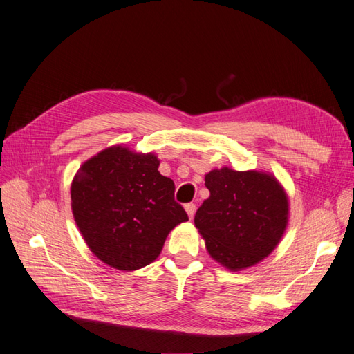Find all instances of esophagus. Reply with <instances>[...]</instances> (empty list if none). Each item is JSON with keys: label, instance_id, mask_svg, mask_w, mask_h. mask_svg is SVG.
Listing matches in <instances>:
<instances>
[{"label": "esophagus", "instance_id": "obj_1", "mask_svg": "<svg viewBox=\"0 0 354 354\" xmlns=\"http://www.w3.org/2000/svg\"><path fill=\"white\" fill-rule=\"evenodd\" d=\"M185 211H187L189 218H193L194 214H196V205L194 203H187L185 205Z\"/></svg>", "mask_w": 354, "mask_h": 354}]
</instances>
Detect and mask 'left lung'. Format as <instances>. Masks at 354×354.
I'll return each mask as SVG.
<instances>
[{"label": "left lung", "instance_id": "left-lung-1", "mask_svg": "<svg viewBox=\"0 0 354 354\" xmlns=\"http://www.w3.org/2000/svg\"><path fill=\"white\" fill-rule=\"evenodd\" d=\"M209 198L198 207L194 224L207 252L230 270L268 257L287 225L288 201L274 176L229 167L205 176Z\"/></svg>", "mask_w": 354, "mask_h": 354}]
</instances>
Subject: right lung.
Returning <instances> with one entry per match:
<instances>
[{
    "label": "right lung",
    "mask_w": 354,
    "mask_h": 354,
    "mask_svg": "<svg viewBox=\"0 0 354 354\" xmlns=\"http://www.w3.org/2000/svg\"><path fill=\"white\" fill-rule=\"evenodd\" d=\"M153 153L112 147L84 162L71 184V209L89 250L106 265L136 270L161 252L169 232L187 221L175 183Z\"/></svg>",
    "instance_id": "add662e5"
}]
</instances>
